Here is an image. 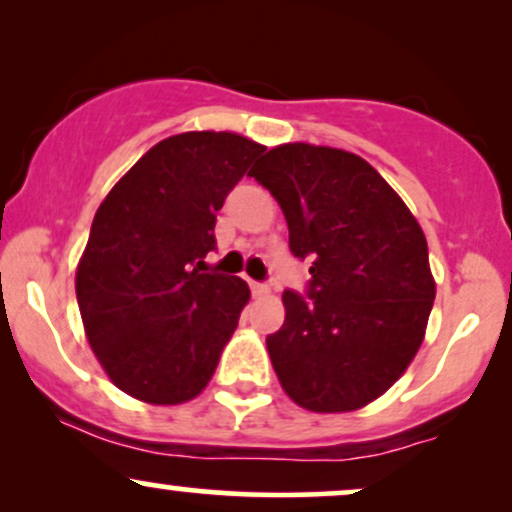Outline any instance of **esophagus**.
I'll use <instances>...</instances> for the list:
<instances>
[{
    "instance_id": "34e87169",
    "label": "esophagus",
    "mask_w": 512,
    "mask_h": 512,
    "mask_svg": "<svg viewBox=\"0 0 512 512\" xmlns=\"http://www.w3.org/2000/svg\"><path fill=\"white\" fill-rule=\"evenodd\" d=\"M250 291H252V296H267L269 286L260 284V281H250Z\"/></svg>"
}]
</instances>
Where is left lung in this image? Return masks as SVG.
<instances>
[{"instance_id":"obj_1","label":"left lung","mask_w":512,"mask_h":512,"mask_svg":"<svg viewBox=\"0 0 512 512\" xmlns=\"http://www.w3.org/2000/svg\"><path fill=\"white\" fill-rule=\"evenodd\" d=\"M250 175L310 262L308 296L284 291L286 320L267 337L281 387L298 407H366L395 385L426 334L436 298L419 221L361 156L313 144L274 146Z\"/></svg>"}]
</instances>
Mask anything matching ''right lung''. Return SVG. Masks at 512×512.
I'll return each instance as SVG.
<instances>
[{
	"instance_id": "right-lung-1",
	"label": "right lung",
	"mask_w": 512,
	"mask_h": 512,
	"mask_svg": "<svg viewBox=\"0 0 512 512\" xmlns=\"http://www.w3.org/2000/svg\"><path fill=\"white\" fill-rule=\"evenodd\" d=\"M264 151L233 132L163 139L122 175L93 216L76 301L93 354L122 392L182 404L214 375L250 289L204 274L216 211Z\"/></svg>"
}]
</instances>
